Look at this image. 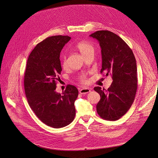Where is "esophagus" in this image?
Listing matches in <instances>:
<instances>
[{
  "mask_svg": "<svg viewBox=\"0 0 158 158\" xmlns=\"http://www.w3.org/2000/svg\"><path fill=\"white\" fill-rule=\"evenodd\" d=\"M90 89L89 88H85V89H82L81 90H80V93L81 94H88L90 92Z\"/></svg>",
  "mask_w": 158,
  "mask_h": 158,
  "instance_id": "obj_1",
  "label": "esophagus"
}]
</instances>
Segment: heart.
<instances>
[{"label": "heart", "instance_id": "obj_1", "mask_svg": "<svg viewBox=\"0 0 158 158\" xmlns=\"http://www.w3.org/2000/svg\"><path fill=\"white\" fill-rule=\"evenodd\" d=\"M76 48L81 52V55L84 56L86 57V56H88L91 54H94V51H95V46L94 45L88 41H81L78 43L76 44ZM61 66L63 68H65L68 66V60H67V56L66 55H63L61 58ZM81 81H85L86 78L85 75H81L80 77Z\"/></svg>", "mask_w": 158, "mask_h": 158}]
</instances>
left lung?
Segmentation results:
<instances>
[{"label": "left lung", "mask_w": 158, "mask_h": 158, "mask_svg": "<svg viewBox=\"0 0 158 158\" xmlns=\"http://www.w3.org/2000/svg\"><path fill=\"white\" fill-rule=\"evenodd\" d=\"M101 48L102 69L113 81L106 90L96 86L100 95L97 105L100 117L107 120H117L123 116L134 102L137 88V64L132 49L118 36L109 31H98L90 35Z\"/></svg>", "instance_id": "left-lung-1"}]
</instances>
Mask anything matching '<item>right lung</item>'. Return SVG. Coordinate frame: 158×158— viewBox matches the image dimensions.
<instances>
[{
  "label": "right lung",
  "mask_w": 158,
  "mask_h": 158,
  "mask_svg": "<svg viewBox=\"0 0 158 158\" xmlns=\"http://www.w3.org/2000/svg\"><path fill=\"white\" fill-rule=\"evenodd\" d=\"M70 39L59 35L38 43L29 56L24 74V90L30 107L44 124L56 129L69 125L76 114V87L68 85L62 94L55 90L62 71L60 52Z\"/></svg>",
  "instance_id": "obj_1"
}]
</instances>
